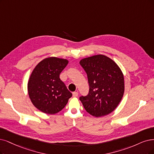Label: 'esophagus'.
<instances>
[{
  "label": "esophagus",
  "mask_w": 154,
  "mask_h": 154,
  "mask_svg": "<svg viewBox=\"0 0 154 154\" xmlns=\"http://www.w3.org/2000/svg\"><path fill=\"white\" fill-rule=\"evenodd\" d=\"M72 94H73V97H77V96H78V93L77 92H73L72 93Z\"/></svg>",
  "instance_id": "34e87169"
}]
</instances>
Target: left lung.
<instances>
[{
	"instance_id": "left-lung-1",
	"label": "left lung",
	"mask_w": 154,
	"mask_h": 154,
	"mask_svg": "<svg viewBox=\"0 0 154 154\" xmlns=\"http://www.w3.org/2000/svg\"><path fill=\"white\" fill-rule=\"evenodd\" d=\"M87 73L89 93L79 99L89 114L96 117L109 114L121 101L124 93V79L121 68L112 59L103 54L80 61Z\"/></svg>"
}]
</instances>
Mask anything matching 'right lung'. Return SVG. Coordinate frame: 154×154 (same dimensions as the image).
I'll use <instances>...</instances> for the list:
<instances>
[{
    "label": "right lung",
    "instance_id": "obj_1",
    "mask_svg": "<svg viewBox=\"0 0 154 154\" xmlns=\"http://www.w3.org/2000/svg\"><path fill=\"white\" fill-rule=\"evenodd\" d=\"M68 61L49 57L39 62L28 82V92L33 105L48 114L61 111L72 94L61 81L60 74Z\"/></svg>",
    "mask_w": 154,
    "mask_h": 154
}]
</instances>
